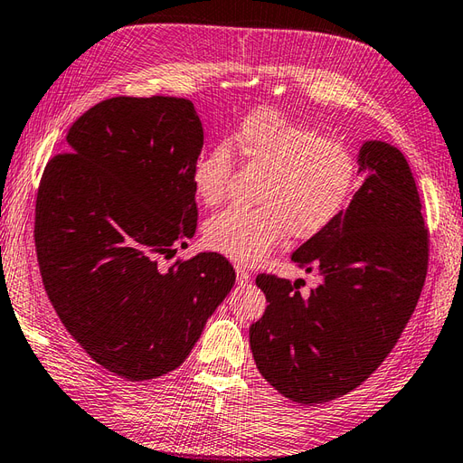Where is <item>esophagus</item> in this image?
Wrapping results in <instances>:
<instances>
[{
    "label": "esophagus",
    "instance_id": "esophagus-1",
    "mask_svg": "<svg viewBox=\"0 0 463 463\" xmlns=\"http://www.w3.org/2000/svg\"><path fill=\"white\" fill-rule=\"evenodd\" d=\"M235 275H238V285H241V287L243 285H250L251 279H253V275L250 273V270L240 267V265H235Z\"/></svg>",
    "mask_w": 463,
    "mask_h": 463
}]
</instances>
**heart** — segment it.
Wrapping results in <instances>:
<instances>
[{
  "label": "heart",
  "instance_id": "1",
  "mask_svg": "<svg viewBox=\"0 0 463 463\" xmlns=\"http://www.w3.org/2000/svg\"><path fill=\"white\" fill-rule=\"evenodd\" d=\"M235 156L261 171L257 206H230L206 222L204 243L241 265L265 259L288 233L310 240L342 216L359 184V165L347 145L302 126L275 109L247 116L228 141L213 143L193 166V184L204 204L225 198Z\"/></svg>",
  "mask_w": 463,
  "mask_h": 463
}]
</instances>
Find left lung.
Masks as SVG:
<instances>
[{
	"label": "left lung",
	"mask_w": 463,
	"mask_h": 463,
	"mask_svg": "<svg viewBox=\"0 0 463 463\" xmlns=\"http://www.w3.org/2000/svg\"><path fill=\"white\" fill-rule=\"evenodd\" d=\"M365 183L328 230L292 253L320 285L257 275L267 308L250 328L255 365L287 399L328 402L385 362L426 280L430 233L404 155L369 141L359 149Z\"/></svg>",
	"instance_id": "obj_1"
}]
</instances>
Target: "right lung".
Here are the masks:
<instances>
[{"mask_svg": "<svg viewBox=\"0 0 463 463\" xmlns=\"http://www.w3.org/2000/svg\"><path fill=\"white\" fill-rule=\"evenodd\" d=\"M204 143L184 98L118 96L66 133L35 204L44 290L98 365L128 381L175 371L235 283L220 253L161 267L198 222L193 166Z\"/></svg>", "mask_w": 463, "mask_h": 463, "instance_id": "right-lung-1", "label": "right lung"}]
</instances>
